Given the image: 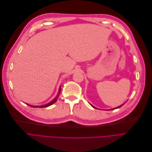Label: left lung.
<instances>
[{"label": "left lung", "mask_w": 152, "mask_h": 152, "mask_svg": "<svg viewBox=\"0 0 152 152\" xmlns=\"http://www.w3.org/2000/svg\"><path fill=\"white\" fill-rule=\"evenodd\" d=\"M124 104V103L123 104H122V105H121V106H119V107H117V108H113V109H112V110H115V109H117V108H121V107H122V106H123ZM92 106V107H93V108H96V107H93V105H91Z\"/></svg>", "instance_id": "1"}]
</instances>
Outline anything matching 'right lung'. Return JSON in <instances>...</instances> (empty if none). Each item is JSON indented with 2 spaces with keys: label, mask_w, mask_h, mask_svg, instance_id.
<instances>
[{
  "label": "right lung",
  "mask_w": 152,
  "mask_h": 152,
  "mask_svg": "<svg viewBox=\"0 0 152 152\" xmlns=\"http://www.w3.org/2000/svg\"><path fill=\"white\" fill-rule=\"evenodd\" d=\"M60 92H61V87H59V92H58V95L56 96V98H55L53 101H51V102H49V103H48V104H45V105H42V106H37H37H31V105H30V104H28V106H30V107H35V108H37V107H39V108H45V107H49V106H50L51 104H53V103H54L55 102H56L57 101V99H58V96H59V94H60Z\"/></svg>",
  "instance_id": "1"
}]
</instances>
